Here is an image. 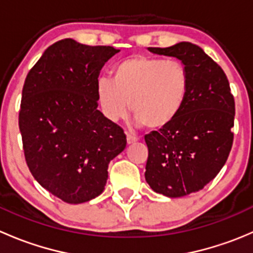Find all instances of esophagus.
I'll return each instance as SVG.
<instances>
[{
  "mask_svg": "<svg viewBox=\"0 0 253 253\" xmlns=\"http://www.w3.org/2000/svg\"><path fill=\"white\" fill-rule=\"evenodd\" d=\"M127 144H132V143H136L138 142V137L133 136V134H129L127 133Z\"/></svg>",
  "mask_w": 253,
  "mask_h": 253,
  "instance_id": "1",
  "label": "esophagus"
}]
</instances>
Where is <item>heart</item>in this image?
Returning <instances> with one entry per match:
<instances>
[{"label":"heart","mask_w":253,"mask_h":253,"mask_svg":"<svg viewBox=\"0 0 253 253\" xmlns=\"http://www.w3.org/2000/svg\"><path fill=\"white\" fill-rule=\"evenodd\" d=\"M112 76L95 84L101 111L110 121L124 119L131 101L136 124L159 131L181 116L190 95V72L175 60L132 56L117 63Z\"/></svg>","instance_id":"heart-1"}]
</instances>
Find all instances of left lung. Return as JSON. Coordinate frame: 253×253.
I'll use <instances>...</instances> for the list:
<instances>
[{
    "label": "left lung",
    "mask_w": 253,
    "mask_h": 253,
    "mask_svg": "<svg viewBox=\"0 0 253 253\" xmlns=\"http://www.w3.org/2000/svg\"><path fill=\"white\" fill-rule=\"evenodd\" d=\"M148 50L177 58L191 76L181 116L144 137L148 185L165 197H183L202 190L225 164L233 145L235 101L224 71L197 45L181 42Z\"/></svg>",
    "instance_id": "left-lung-1"
}]
</instances>
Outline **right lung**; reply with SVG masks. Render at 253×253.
<instances>
[{"mask_svg":"<svg viewBox=\"0 0 253 253\" xmlns=\"http://www.w3.org/2000/svg\"><path fill=\"white\" fill-rule=\"evenodd\" d=\"M117 52L63 39L25 78L19 111L25 160L35 180L66 203L98 197L109 163L126 148L121 127L98 110L95 90L101 68Z\"/></svg>","mask_w":253,"mask_h":253,"instance_id":"add662e5","label":"right lung"}]
</instances>
